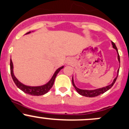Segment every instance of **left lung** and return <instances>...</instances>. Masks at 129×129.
I'll list each match as a JSON object with an SVG mask.
<instances>
[{
    "label": "left lung",
    "mask_w": 129,
    "mask_h": 129,
    "mask_svg": "<svg viewBox=\"0 0 129 129\" xmlns=\"http://www.w3.org/2000/svg\"><path fill=\"white\" fill-rule=\"evenodd\" d=\"M111 43H112V45H113V48H115V50H116V52H117V53H118V60L119 62L120 63V55H119V54H118V51L117 48H116V45H115V44L113 43V42H111ZM119 68H120V67H119ZM117 73H118L117 76H116V78L114 79L113 81V83H112L111 84H110L109 85H108V86H105V87H103V88H101L95 89V90H82V89L78 88H77L76 86V85H74L73 77V78H72V83H73V85L74 86V87L75 88L77 92H78L79 94L81 95H83V96H85V97H96V96L99 95H101V94H103V93H104V92H107L108 90H109V89H110L112 86H113V85L115 84V81H116V79H117L118 75L119 70H118Z\"/></svg>",
    "instance_id": "left-lung-1"
}]
</instances>
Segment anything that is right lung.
I'll list each match as a JSON object with an SVG mask.
<instances>
[{
  "label": "right lung",
  "instance_id": "obj_1",
  "mask_svg": "<svg viewBox=\"0 0 129 129\" xmlns=\"http://www.w3.org/2000/svg\"><path fill=\"white\" fill-rule=\"evenodd\" d=\"M31 32H28L26 34H30ZM63 68V66L60 67L55 72L53 76H52L51 79H50V81H48L46 84L44 85H42V86H26V85H23V83H21L20 81H19L18 80V79L14 76V73H13V62H12L11 59L10 60V70H11V74L12 78H13V81H14V83L16 84V85L17 86V87L18 88H20V90H22L23 92H25V93H27V94L31 95H36V96H39V95H43L45 94L47 92L49 91V90L51 89V88L52 87L53 85L54 81H55V78H56V75H57L58 73H59V71Z\"/></svg>",
  "mask_w": 129,
  "mask_h": 129
}]
</instances>
